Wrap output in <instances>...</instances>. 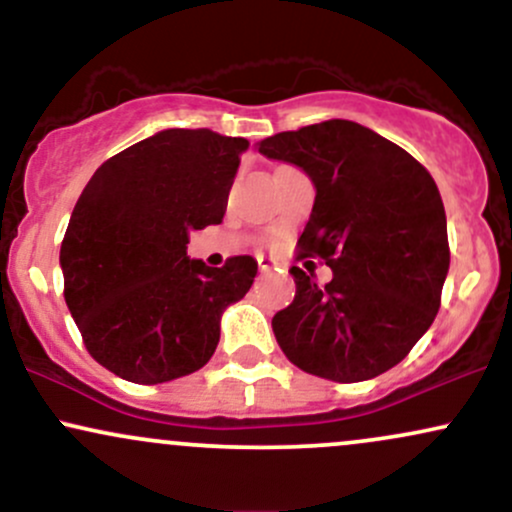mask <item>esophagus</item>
<instances>
[{
  "label": "esophagus",
  "instance_id": "1",
  "mask_svg": "<svg viewBox=\"0 0 512 512\" xmlns=\"http://www.w3.org/2000/svg\"><path fill=\"white\" fill-rule=\"evenodd\" d=\"M257 267H260V272H269V269L274 267V262L269 260V257H264V255H260L257 257Z\"/></svg>",
  "mask_w": 512,
  "mask_h": 512
}]
</instances>
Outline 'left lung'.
Here are the masks:
<instances>
[{
    "mask_svg": "<svg viewBox=\"0 0 512 512\" xmlns=\"http://www.w3.org/2000/svg\"><path fill=\"white\" fill-rule=\"evenodd\" d=\"M260 154L310 175L315 204L296 260L320 257L334 274L317 286L291 267L296 296L272 320L281 351L334 383L397 366L436 320L450 267L436 180L402 146L349 120L279 132Z\"/></svg>",
    "mask_w": 512,
    "mask_h": 512,
    "instance_id": "8db88e82",
    "label": "left lung"
}]
</instances>
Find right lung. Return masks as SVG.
<instances>
[{"mask_svg":"<svg viewBox=\"0 0 512 512\" xmlns=\"http://www.w3.org/2000/svg\"><path fill=\"white\" fill-rule=\"evenodd\" d=\"M250 142L163 129L93 173L64 233V301L88 354L139 385L195 373L214 356L221 313L250 291V255L207 267L187 233L221 223Z\"/></svg>","mask_w":512,"mask_h":512,"instance_id":"obj_1","label":"right lung"}]
</instances>
